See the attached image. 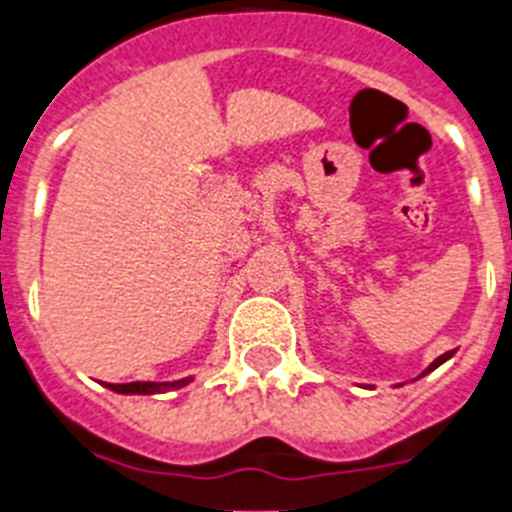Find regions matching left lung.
Listing matches in <instances>:
<instances>
[{"label":"left lung","instance_id":"obj_1","mask_svg":"<svg viewBox=\"0 0 512 512\" xmlns=\"http://www.w3.org/2000/svg\"><path fill=\"white\" fill-rule=\"evenodd\" d=\"M451 356H454V351H446V354H441V356H438V359L436 361H433V364L431 366H428V369H425V372L423 374H420V377H425V374H431L433 372V369H438V366H441L443 364V361H449L451 359ZM418 377V379H420ZM397 387H400V384H397Z\"/></svg>","mask_w":512,"mask_h":512}]
</instances>
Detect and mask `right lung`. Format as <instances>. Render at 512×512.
Returning a JSON list of instances; mask_svg holds the SVG:
<instances>
[{"instance_id":"right-lung-1","label":"right lung","mask_w":512,"mask_h":512,"mask_svg":"<svg viewBox=\"0 0 512 512\" xmlns=\"http://www.w3.org/2000/svg\"><path fill=\"white\" fill-rule=\"evenodd\" d=\"M192 382V377L176 379V382H130V384H104L107 390L117 392V395H161L169 390H182Z\"/></svg>"}]
</instances>
